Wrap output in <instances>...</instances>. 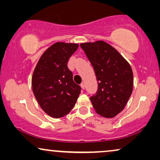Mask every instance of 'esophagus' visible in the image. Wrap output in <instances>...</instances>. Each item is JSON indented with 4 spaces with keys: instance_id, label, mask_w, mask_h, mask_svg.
<instances>
[{
    "instance_id": "esophagus-1",
    "label": "esophagus",
    "mask_w": 160,
    "mask_h": 160,
    "mask_svg": "<svg viewBox=\"0 0 160 160\" xmlns=\"http://www.w3.org/2000/svg\"><path fill=\"white\" fill-rule=\"evenodd\" d=\"M81 87H82V89H84L85 85H84V83H82V84H81Z\"/></svg>"
}]
</instances>
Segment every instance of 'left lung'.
I'll use <instances>...</instances> for the list:
<instances>
[{
    "label": "left lung",
    "mask_w": 160,
    "mask_h": 160,
    "mask_svg": "<svg viewBox=\"0 0 160 160\" xmlns=\"http://www.w3.org/2000/svg\"><path fill=\"white\" fill-rule=\"evenodd\" d=\"M80 47L90 61L98 82L90 98L97 113L113 118L123 110L133 89V73L128 61L103 41L82 43Z\"/></svg>",
    "instance_id": "left-lung-1"
}]
</instances>
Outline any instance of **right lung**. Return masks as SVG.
I'll return each instance as SVG.
<instances>
[{
  "mask_svg": "<svg viewBox=\"0 0 160 160\" xmlns=\"http://www.w3.org/2000/svg\"><path fill=\"white\" fill-rule=\"evenodd\" d=\"M78 47V43H54L43 52L34 69L32 88L35 97L43 111L55 119L72 110L81 93V87L73 82L67 65Z\"/></svg>",
  "mask_w": 160,
  "mask_h": 160,
  "instance_id": "obj_1",
  "label": "right lung"
}]
</instances>
